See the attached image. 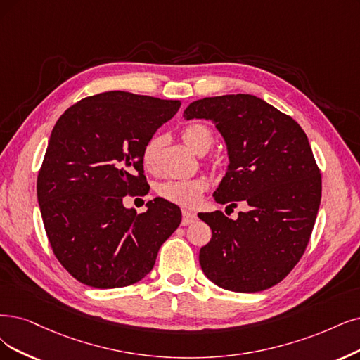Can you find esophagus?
I'll use <instances>...</instances> for the list:
<instances>
[{
	"label": "esophagus",
	"instance_id": "34e87169",
	"mask_svg": "<svg viewBox=\"0 0 360 360\" xmlns=\"http://www.w3.org/2000/svg\"><path fill=\"white\" fill-rule=\"evenodd\" d=\"M197 221V215L190 210H182V225H190Z\"/></svg>",
	"mask_w": 360,
	"mask_h": 360
}]
</instances>
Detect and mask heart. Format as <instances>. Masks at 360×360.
<instances>
[{"label": "heart", "instance_id": "b5f03b06", "mask_svg": "<svg viewBox=\"0 0 360 360\" xmlns=\"http://www.w3.org/2000/svg\"><path fill=\"white\" fill-rule=\"evenodd\" d=\"M182 139L195 154H205L214 143V135L207 126L193 123L182 130ZM162 139L153 138L145 143L142 151V163L145 169L154 170ZM207 188V181L202 176L166 179L157 184V194L165 200L182 207H194L200 203L203 193Z\"/></svg>", "mask_w": 360, "mask_h": 360}]
</instances>
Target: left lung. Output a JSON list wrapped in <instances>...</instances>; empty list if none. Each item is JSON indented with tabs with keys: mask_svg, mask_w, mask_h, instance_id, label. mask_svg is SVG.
Returning a JSON list of instances; mask_svg holds the SVG:
<instances>
[{
	"mask_svg": "<svg viewBox=\"0 0 360 360\" xmlns=\"http://www.w3.org/2000/svg\"><path fill=\"white\" fill-rule=\"evenodd\" d=\"M184 117L210 120L227 145L230 163L215 200L249 206L237 219L221 210L198 215L212 230L198 255L203 273L234 292L277 285L302 257L321 206V170L307 135L294 118L243 93L194 101Z\"/></svg>",
	"mask_w": 360,
	"mask_h": 360,
	"instance_id": "left-lung-1",
	"label": "left lung"
}]
</instances>
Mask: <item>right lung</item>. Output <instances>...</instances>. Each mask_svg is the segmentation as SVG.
Returning <instances> with one entry per match:
<instances>
[{"mask_svg": "<svg viewBox=\"0 0 360 360\" xmlns=\"http://www.w3.org/2000/svg\"><path fill=\"white\" fill-rule=\"evenodd\" d=\"M179 106L105 91L72 105L53 127L37 197L51 249L78 282L99 289L139 282L179 227L181 209L162 197L143 214L123 205L143 188L145 143Z\"/></svg>", "mask_w": 360, "mask_h": 360, "instance_id": "1", "label": "right lung"}]
</instances>
